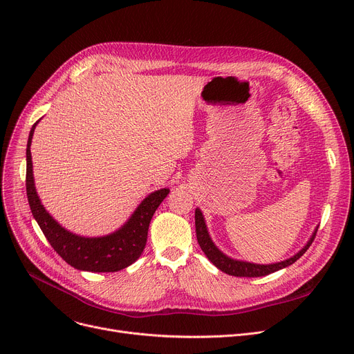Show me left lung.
<instances>
[{
	"instance_id": "left-lung-1",
	"label": "left lung",
	"mask_w": 354,
	"mask_h": 354,
	"mask_svg": "<svg viewBox=\"0 0 354 354\" xmlns=\"http://www.w3.org/2000/svg\"><path fill=\"white\" fill-rule=\"evenodd\" d=\"M195 228H196V239L198 244L201 247V250L203 251L208 257L209 261L219 268L221 271H224L228 275H234V277H263V275H268L271 272H275L281 268H286L288 266H291L292 263H295L307 250L308 247L313 244V241L315 238V232L311 236V239L307 243V245L299 252L295 254L292 258L286 259V261L277 263V264H270V266H259V264H252V263H244V261H236V259H231L227 255L222 254L211 241L208 231H207V225L205 221H203V216L201 214L199 209L195 211Z\"/></svg>"
}]
</instances>
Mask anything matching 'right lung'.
Returning a JSON list of instances; mask_svg holds the SVG:
<instances>
[{"label": "right lung", "instance_id": "obj_1", "mask_svg": "<svg viewBox=\"0 0 354 354\" xmlns=\"http://www.w3.org/2000/svg\"><path fill=\"white\" fill-rule=\"evenodd\" d=\"M35 124L37 122L30 130L27 142L26 189L30 209L50 245L67 264L82 271L116 272L133 264L145 250L151 219L162 201L169 194V189H160L149 195L138 207L135 214L130 216L126 225L115 234L102 238H83L74 235L62 228L47 214L37 196L30 152Z\"/></svg>", "mask_w": 354, "mask_h": 354}]
</instances>
